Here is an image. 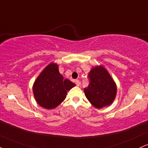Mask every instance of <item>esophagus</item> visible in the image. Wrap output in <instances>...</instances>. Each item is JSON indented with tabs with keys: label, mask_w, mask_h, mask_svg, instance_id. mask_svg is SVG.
I'll return each instance as SVG.
<instances>
[{
	"label": "esophagus",
	"mask_w": 148,
	"mask_h": 148,
	"mask_svg": "<svg viewBox=\"0 0 148 148\" xmlns=\"http://www.w3.org/2000/svg\"><path fill=\"white\" fill-rule=\"evenodd\" d=\"M75 83L77 86H79L80 84H81V81L79 80H75Z\"/></svg>",
	"instance_id": "1"
}]
</instances>
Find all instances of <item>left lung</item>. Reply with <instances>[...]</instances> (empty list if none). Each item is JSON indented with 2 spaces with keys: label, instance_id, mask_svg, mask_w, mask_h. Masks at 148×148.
<instances>
[{
  "label": "left lung",
  "instance_id": "1",
  "mask_svg": "<svg viewBox=\"0 0 148 148\" xmlns=\"http://www.w3.org/2000/svg\"><path fill=\"white\" fill-rule=\"evenodd\" d=\"M88 78L90 84L84 92L90 103L98 109L111 105L116 95V85L106 69L102 65L94 67Z\"/></svg>",
  "mask_w": 148,
  "mask_h": 148
}]
</instances>
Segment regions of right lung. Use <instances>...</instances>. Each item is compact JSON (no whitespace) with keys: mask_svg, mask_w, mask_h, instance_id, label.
Masks as SVG:
<instances>
[{"mask_svg":"<svg viewBox=\"0 0 148 148\" xmlns=\"http://www.w3.org/2000/svg\"><path fill=\"white\" fill-rule=\"evenodd\" d=\"M64 79L58 71V65L51 63L37 77L33 85V93L37 103L45 109H54L66 98L67 92L75 86Z\"/></svg>","mask_w":148,"mask_h":148,"instance_id":"add662e5","label":"right lung"}]
</instances>
